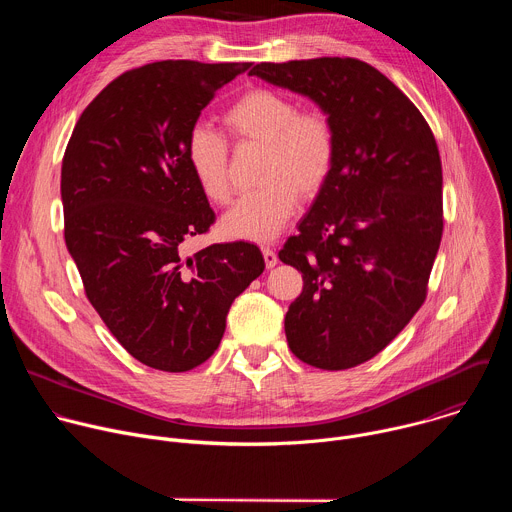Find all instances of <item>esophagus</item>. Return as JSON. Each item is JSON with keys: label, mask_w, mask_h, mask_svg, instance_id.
Returning a JSON list of instances; mask_svg holds the SVG:
<instances>
[{"label": "esophagus", "mask_w": 512, "mask_h": 512, "mask_svg": "<svg viewBox=\"0 0 512 512\" xmlns=\"http://www.w3.org/2000/svg\"><path fill=\"white\" fill-rule=\"evenodd\" d=\"M261 251H263V259H265V265H267V269L275 267V265H277V253H275L273 249H269V247H263Z\"/></svg>", "instance_id": "obj_1"}]
</instances>
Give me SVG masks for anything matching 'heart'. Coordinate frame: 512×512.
Segmentation results:
<instances>
[{"instance_id": "1", "label": "heart", "mask_w": 512, "mask_h": 512, "mask_svg": "<svg viewBox=\"0 0 512 512\" xmlns=\"http://www.w3.org/2000/svg\"><path fill=\"white\" fill-rule=\"evenodd\" d=\"M221 121L235 148H263L257 170L261 186L223 218V231L235 239L271 241L296 212L298 198L312 202L328 186L338 158L334 121L324 109H300L273 89L243 93ZM184 156L200 192L212 204H229L233 184L227 139L198 125L186 137Z\"/></svg>"}]
</instances>
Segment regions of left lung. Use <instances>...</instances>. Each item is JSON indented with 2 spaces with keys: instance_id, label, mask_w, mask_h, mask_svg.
Instances as JSON below:
<instances>
[{
  "instance_id": "8db88e82",
  "label": "left lung",
  "mask_w": 512,
  "mask_h": 512,
  "mask_svg": "<svg viewBox=\"0 0 512 512\" xmlns=\"http://www.w3.org/2000/svg\"><path fill=\"white\" fill-rule=\"evenodd\" d=\"M249 75L310 97L334 121V174L279 259L304 279L285 314L291 352L322 371L352 369L427 298L444 233L440 150L407 95L358 58L261 62Z\"/></svg>"
}]
</instances>
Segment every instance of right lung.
I'll return each mask as SVG.
<instances>
[{"label":"right lung","instance_id":"right-lung-1","mask_svg":"<svg viewBox=\"0 0 512 512\" xmlns=\"http://www.w3.org/2000/svg\"><path fill=\"white\" fill-rule=\"evenodd\" d=\"M249 66L160 60L125 70L83 111L62 158L64 241L85 296L117 342L158 371L208 360L233 300L265 269L245 241L182 251L216 221L186 164V137Z\"/></svg>","mask_w":512,"mask_h":512}]
</instances>
